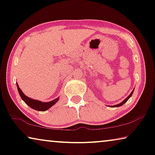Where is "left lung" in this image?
I'll list each match as a JSON object with an SVG mask.
<instances>
[{"label": "left lung", "mask_w": 155, "mask_h": 155, "mask_svg": "<svg viewBox=\"0 0 155 155\" xmlns=\"http://www.w3.org/2000/svg\"><path fill=\"white\" fill-rule=\"evenodd\" d=\"M133 92H134V91H133L132 92H131V94H129V96L127 97V98L125 99V100H124V101H122L121 103H120V104H117V105H114V106H112V107H120V106H122V105H123V104H124V103H125V102H126V101H127V100H129V99L131 97V95H132V94H133Z\"/></svg>", "instance_id": "obj_1"}]
</instances>
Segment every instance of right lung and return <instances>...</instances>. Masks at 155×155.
Masks as SVG:
<instances>
[{"instance_id":"right-lung-1","label":"right lung","mask_w":155,"mask_h":155,"mask_svg":"<svg viewBox=\"0 0 155 155\" xmlns=\"http://www.w3.org/2000/svg\"><path fill=\"white\" fill-rule=\"evenodd\" d=\"M17 86L18 93H19L22 100L24 101V102L26 103L27 105H28L30 107L33 108V109L36 110H40V111H45V110H47L48 108L51 107L53 105H54L57 102L58 100V98H57L53 101H48V102H41V101H40L38 100H33V99L28 97L27 96H26L24 93H23V92L21 91V90L20 89V87H18L17 84Z\"/></svg>"}]
</instances>
